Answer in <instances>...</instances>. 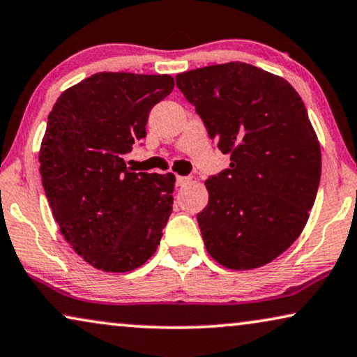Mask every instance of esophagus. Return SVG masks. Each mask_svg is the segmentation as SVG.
<instances>
[{
    "label": "esophagus",
    "mask_w": 357,
    "mask_h": 357,
    "mask_svg": "<svg viewBox=\"0 0 357 357\" xmlns=\"http://www.w3.org/2000/svg\"><path fill=\"white\" fill-rule=\"evenodd\" d=\"M191 182L190 177H183V175H177V187H183Z\"/></svg>",
    "instance_id": "34e87169"
}]
</instances>
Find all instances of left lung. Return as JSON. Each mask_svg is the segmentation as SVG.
<instances>
[{
	"label": "left lung",
	"mask_w": 357,
	"mask_h": 357,
	"mask_svg": "<svg viewBox=\"0 0 357 357\" xmlns=\"http://www.w3.org/2000/svg\"><path fill=\"white\" fill-rule=\"evenodd\" d=\"M175 80L231 161L204 183L206 250L234 271L266 266L301 235L316 201L322 158L306 106L285 79L238 61Z\"/></svg>",
	"instance_id": "left-lung-1"
}]
</instances>
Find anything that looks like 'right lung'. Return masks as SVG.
<instances>
[{"mask_svg":"<svg viewBox=\"0 0 357 357\" xmlns=\"http://www.w3.org/2000/svg\"><path fill=\"white\" fill-rule=\"evenodd\" d=\"M174 90L167 74L100 72L67 89L48 116L40 174L61 234L105 272H130L158 250L172 213L174 174L132 172L123 154Z\"/></svg>","mask_w":357,"mask_h":357,"instance_id":"right-lung-1","label":"right lung"}]
</instances>
